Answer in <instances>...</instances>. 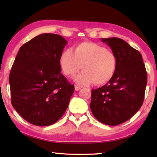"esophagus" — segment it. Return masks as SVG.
I'll return each instance as SVG.
<instances>
[{
  "label": "esophagus",
  "instance_id": "obj_1",
  "mask_svg": "<svg viewBox=\"0 0 157 157\" xmlns=\"http://www.w3.org/2000/svg\"><path fill=\"white\" fill-rule=\"evenodd\" d=\"M81 90V88H79V86L75 85V91H79V90Z\"/></svg>",
  "mask_w": 157,
  "mask_h": 157
}]
</instances>
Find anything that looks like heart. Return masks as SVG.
I'll use <instances>...</instances> for the list:
<instances>
[{
    "label": "heart",
    "instance_id": "b5f03b06",
    "mask_svg": "<svg viewBox=\"0 0 157 157\" xmlns=\"http://www.w3.org/2000/svg\"><path fill=\"white\" fill-rule=\"evenodd\" d=\"M59 65L65 75H73L84 70L74 78L79 86L93 83L104 84L113 78L117 69V60L114 52L105 46L92 42H83L74 47L65 48L59 56Z\"/></svg>",
    "mask_w": 157,
    "mask_h": 157
}]
</instances>
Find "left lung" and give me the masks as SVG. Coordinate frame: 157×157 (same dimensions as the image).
I'll return each mask as SVG.
<instances>
[{"instance_id": "8db88e82", "label": "left lung", "mask_w": 157, "mask_h": 157, "mask_svg": "<svg viewBox=\"0 0 157 157\" xmlns=\"http://www.w3.org/2000/svg\"><path fill=\"white\" fill-rule=\"evenodd\" d=\"M111 47L117 65L113 78L98 89L92 90L90 106L94 117L104 124L125 122L140 109L147 84V73L142 55L118 38H101Z\"/></svg>"}]
</instances>
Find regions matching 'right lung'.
<instances>
[{"label": "right lung", "mask_w": 157, "mask_h": 157, "mask_svg": "<svg viewBox=\"0 0 157 157\" xmlns=\"http://www.w3.org/2000/svg\"><path fill=\"white\" fill-rule=\"evenodd\" d=\"M67 44L61 36L42 34L19 48L9 75L13 108L29 123L47 126L67 109L74 85L61 73L59 56Z\"/></svg>", "instance_id": "obj_1"}]
</instances>
